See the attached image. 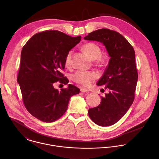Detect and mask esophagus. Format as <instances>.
I'll list each match as a JSON object with an SVG mask.
<instances>
[{"instance_id":"esophagus-1","label":"esophagus","mask_w":159,"mask_h":159,"mask_svg":"<svg viewBox=\"0 0 159 159\" xmlns=\"http://www.w3.org/2000/svg\"><path fill=\"white\" fill-rule=\"evenodd\" d=\"M80 91L82 92H86V93H89V90H88L87 89H85V88H80Z\"/></svg>"}]
</instances>
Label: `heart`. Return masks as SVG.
<instances>
[{
    "label": "heart",
    "mask_w": 159,
    "mask_h": 159,
    "mask_svg": "<svg viewBox=\"0 0 159 159\" xmlns=\"http://www.w3.org/2000/svg\"><path fill=\"white\" fill-rule=\"evenodd\" d=\"M81 49L89 56L91 60L97 59L100 62L102 59L99 57L101 55V49L99 46L93 43H87L82 46ZM72 51H69L65 59L66 66H70L71 62ZM97 75L93 71H84L78 70L71 75V79L75 83L81 84L85 87L91 86L92 83L97 79Z\"/></svg>",
    "instance_id": "b5f03b06"
}]
</instances>
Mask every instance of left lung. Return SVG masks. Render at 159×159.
<instances>
[{
	"instance_id": "8db88e82",
	"label": "left lung",
	"mask_w": 159,
	"mask_h": 159,
	"mask_svg": "<svg viewBox=\"0 0 159 159\" xmlns=\"http://www.w3.org/2000/svg\"><path fill=\"white\" fill-rule=\"evenodd\" d=\"M84 39L103 43L110 57L97 83L108 93L102 97L98 107L89 109L88 113L98 125H112L127 113L134 100L138 81L135 51L121 34L108 29L93 31Z\"/></svg>"
}]
</instances>
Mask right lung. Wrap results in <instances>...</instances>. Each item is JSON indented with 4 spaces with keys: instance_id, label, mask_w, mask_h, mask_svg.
Masks as SVG:
<instances>
[{
    "instance_id": "right-lung-1",
    "label": "right lung",
    "mask_w": 159,
    "mask_h": 159,
    "mask_svg": "<svg viewBox=\"0 0 159 159\" xmlns=\"http://www.w3.org/2000/svg\"><path fill=\"white\" fill-rule=\"evenodd\" d=\"M58 30L36 34L24 46L17 81L27 111L38 119L52 122L60 118L68 108L70 98L80 93L74 85L59 91L53 84L58 81L67 84L61 70L69 51L81 41Z\"/></svg>"
}]
</instances>
